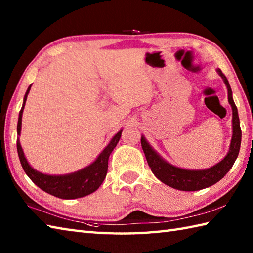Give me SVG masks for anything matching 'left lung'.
<instances>
[{"mask_svg":"<svg viewBox=\"0 0 253 253\" xmlns=\"http://www.w3.org/2000/svg\"><path fill=\"white\" fill-rule=\"evenodd\" d=\"M217 74L222 77L223 82L227 88L228 102L232 106L233 111V135L230 140L229 150L222 161H219L215 165L206 169H187L175 166L168 162L151 147L144 136H141V147L146 155L148 164L151 169L152 173L163 184L168 185L174 189L182 191H196L208 188L217 181L228 173V170L233 168L236 159L238 157L240 143H241V129L238 116L237 107L235 105L233 99V92L227 78L222 73L219 68L216 69Z\"/></svg>","mask_w":253,"mask_h":253,"instance_id":"1","label":"left lung"}]
</instances>
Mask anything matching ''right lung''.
<instances>
[{
    "mask_svg": "<svg viewBox=\"0 0 253 253\" xmlns=\"http://www.w3.org/2000/svg\"><path fill=\"white\" fill-rule=\"evenodd\" d=\"M31 85L32 84L29 85L25 93L23 106H21V110L19 112L17 123V152L20 164L23 166L25 173L35 182V185L41 188L42 190L61 199H66V200H68V199L83 198L94 192L101 186L105 178L107 173L109 158L113 150L116 147L117 142L120 141L123 129L118 131L111 139L110 143L98 155V158L92 163L85 166V168L65 175H49L41 173V171L31 168V165L28 163V161H27L25 157L23 148H21L19 141V136L21 131V118H23L26 100L27 96H28Z\"/></svg>",
    "mask_w": 253,
    "mask_h": 253,
    "instance_id": "obj_1",
    "label": "right lung"
}]
</instances>
